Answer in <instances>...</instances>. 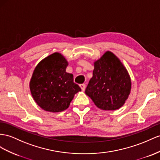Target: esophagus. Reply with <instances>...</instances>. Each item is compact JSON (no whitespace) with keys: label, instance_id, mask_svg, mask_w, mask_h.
<instances>
[{"label":"esophagus","instance_id":"esophagus-1","mask_svg":"<svg viewBox=\"0 0 160 160\" xmlns=\"http://www.w3.org/2000/svg\"><path fill=\"white\" fill-rule=\"evenodd\" d=\"M80 87L81 88L82 91H84V90H85V88H86V85H85L84 84H80Z\"/></svg>","mask_w":160,"mask_h":160}]
</instances>
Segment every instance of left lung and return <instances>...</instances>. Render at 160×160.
<instances>
[{"label": "left lung", "instance_id": "left-lung-1", "mask_svg": "<svg viewBox=\"0 0 160 160\" xmlns=\"http://www.w3.org/2000/svg\"><path fill=\"white\" fill-rule=\"evenodd\" d=\"M92 77L85 93L98 108L116 110L122 107L131 90L129 73L118 57L106 51L94 62Z\"/></svg>", "mask_w": 160, "mask_h": 160}]
</instances>
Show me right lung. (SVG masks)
<instances>
[{
  "instance_id": "obj_1",
  "label": "right lung",
  "mask_w": 160,
  "mask_h": 160,
  "mask_svg": "<svg viewBox=\"0 0 160 160\" xmlns=\"http://www.w3.org/2000/svg\"><path fill=\"white\" fill-rule=\"evenodd\" d=\"M68 62L59 52L45 57L35 68L30 82L32 96L38 106L49 112H61L69 108L75 94L81 91L66 72Z\"/></svg>"
}]
</instances>
